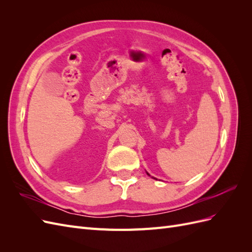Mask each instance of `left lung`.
Listing matches in <instances>:
<instances>
[{
	"label": "left lung",
	"instance_id": "left-lung-1",
	"mask_svg": "<svg viewBox=\"0 0 252 252\" xmlns=\"http://www.w3.org/2000/svg\"><path fill=\"white\" fill-rule=\"evenodd\" d=\"M147 174H148V173H147Z\"/></svg>",
	"mask_w": 252,
	"mask_h": 252
}]
</instances>
